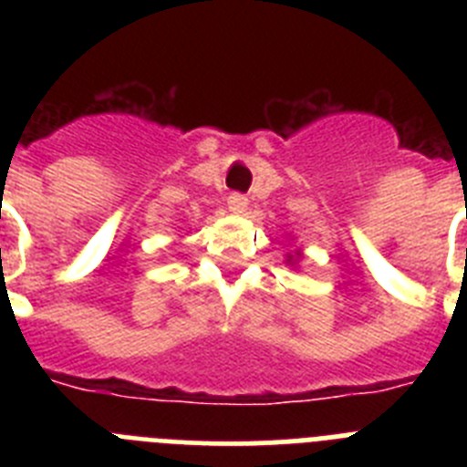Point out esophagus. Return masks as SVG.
Returning <instances> with one entry per match:
<instances>
[{
    "instance_id": "1",
    "label": "esophagus",
    "mask_w": 467,
    "mask_h": 467,
    "mask_svg": "<svg viewBox=\"0 0 467 467\" xmlns=\"http://www.w3.org/2000/svg\"><path fill=\"white\" fill-rule=\"evenodd\" d=\"M226 205H229L231 213H236V214H243L247 210V196L245 193H229L226 196Z\"/></svg>"
}]
</instances>
